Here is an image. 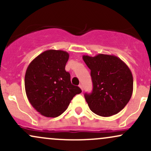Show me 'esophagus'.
I'll use <instances>...</instances> for the list:
<instances>
[{
    "instance_id": "esophagus-1",
    "label": "esophagus",
    "mask_w": 151,
    "mask_h": 151,
    "mask_svg": "<svg viewBox=\"0 0 151 151\" xmlns=\"http://www.w3.org/2000/svg\"><path fill=\"white\" fill-rule=\"evenodd\" d=\"M79 87H80V88H81V90H82V91H83V86H82V85H81V84H79Z\"/></svg>"
}]
</instances>
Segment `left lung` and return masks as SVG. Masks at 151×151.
<instances>
[{
    "mask_svg": "<svg viewBox=\"0 0 151 151\" xmlns=\"http://www.w3.org/2000/svg\"><path fill=\"white\" fill-rule=\"evenodd\" d=\"M91 70L93 90L84 97L89 109L100 116L108 117L121 111L132 96L133 75L125 62L114 55H83Z\"/></svg>",
    "mask_w": 151,
    "mask_h": 151,
    "instance_id": "8db88e82",
    "label": "left lung"
}]
</instances>
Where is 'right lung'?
I'll return each instance as SVG.
<instances>
[{"label":"right lung","instance_id":"obj_1","mask_svg":"<svg viewBox=\"0 0 151 151\" xmlns=\"http://www.w3.org/2000/svg\"><path fill=\"white\" fill-rule=\"evenodd\" d=\"M69 53L62 50L43 52L30 62L25 76V88L30 104L46 117L55 118L67 109L71 100L80 93L66 72Z\"/></svg>","mask_w":151,"mask_h":151}]
</instances>
